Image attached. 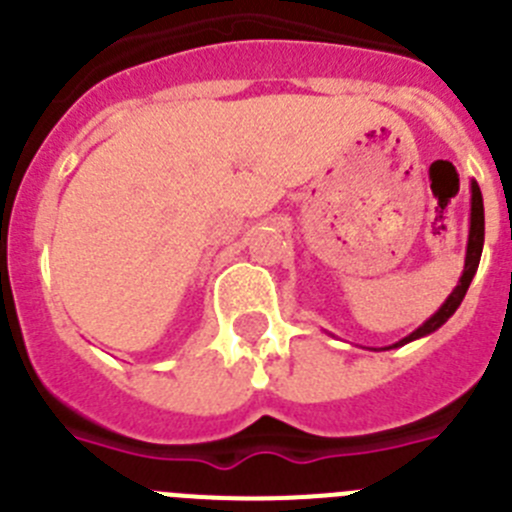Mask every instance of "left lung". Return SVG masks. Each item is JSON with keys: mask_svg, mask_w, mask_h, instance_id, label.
<instances>
[{"mask_svg": "<svg viewBox=\"0 0 512 512\" xmlns=\"http://www.w3.org/2000/svg\"><path fill=\"white\" fill-rule=\"evenodd\" d=\"M482 245H485V207H482L480 186H477V181L472 179L470 181V234H467L465 270H462V275H460V283H457L455 290L447 295V300L439 305L437 313L429 315L427 321H424L417 331H412L407 338H401V341L391 343V346H386V348H399V346H404V343H412V341H417V338L429 336V333H434L437 328H442L444 323L450 321L452 315H455V310L460 308V303H462V298H465L467 288H470L472 278H475L477 265H480V257H482Z\"/></svg>", "mask_w": 512, "mask_h": 512, "instance_id": "left-lung-1", "label": "left lung"}]
</instances>
